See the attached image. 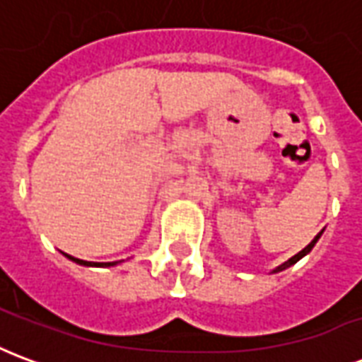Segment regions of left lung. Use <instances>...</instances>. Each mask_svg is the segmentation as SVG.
Segmentation results:
<instances>
[{
	"label": "left lung",
	"mask_w": 362,
	"mask_h": 362,
	"mask_svg": "<svg viewBox=\"0 0 362 362\" xmlns=\"http://www.w3.org/2000/svg\"><path fill=\"white\" fill-rule=\"evenodd\" d=\"M320 235H322V233H318V235L314 236V240H312V243L308 244V246H306V248H303V250L298 252V254H295V256H293V258L288 259V262H285V264H283V266H279V267H277V269H275V272H281V269H285V267L293 266V264H296V262H298V259L303 258V256H306V254H308V252H310L312 248H314V244L318 243Z\"/></svg>",
	"instance_id": "left-lung-1"
}]
</instances>
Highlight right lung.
<instances>
[{
    "label": "right lung",
    "instance_id": "1",
    "mask_svg": "<svg viewBox=\"0 0 362 362\" xmlns=\"http://www.w3.org/2000/svg\"><path fill=\"white\" fill-rule=\"evenodd\" d=\"M66 256H67V254H66ZM67 258L74 259L75 264H81V266H114V264H116V262H108V264H93V262H85V259H77V258H74V256H67Z\"/></svg>",
    "mask_w": 362,
    "mask_h": 362
}]
</instances>
